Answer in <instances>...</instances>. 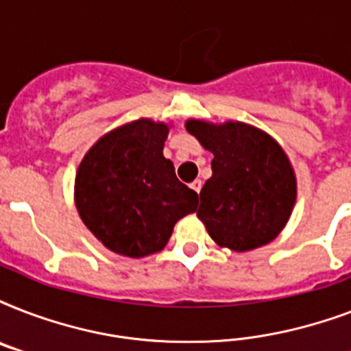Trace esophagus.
Segmentation results:
<instances>
[{
	"mask_svg": "<svg viewBox=\"0 0 351 351\" xmlns=\"http://www.w3.org/2000/svg\"><path fill=\"white\" fill-rule=\"evenodd\" d=\"M191 189L193 191H197V193H200V189H202V182L200 180H195L191 184Z\"/></svg>",
	"mask_w": 351,
	"mask_h": 351,
	"instance_id": "34e87169",
	"label": "esophagus"
}]
</instances>
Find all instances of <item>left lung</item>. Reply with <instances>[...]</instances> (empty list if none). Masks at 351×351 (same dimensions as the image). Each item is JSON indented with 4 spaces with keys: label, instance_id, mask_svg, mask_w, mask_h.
Instances as JSON below:
<instances>
[{
    "label": "left lung",
    "instance_id": "left-lung-1",
    "mask_svg": "<svg viewBox=\"0 0 351 351\" xmlns=\"http://www.w3.org/2000/svg\"><path fill=\"white\" fill-rule=\"evenodd\" d=\"M186 129L213 153V175L200 191L197 211L209 237L239 253L277 239L297 200V176L280 143L245 121L191 118Z\"/></svg>",
    "mask_w": 351,
    "mask_h": 351
}]
</instances>
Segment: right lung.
Segmentation results:
<instances>
[{"mask_svg": "<svg viewBox=\"0 0 351 351\" xmlns=\"http://www.w3.org/2000/svg\"><path fill=\"white\" fill-rule=\"evenodd\" d=\"M169 125L149 118L106 132L85 153L74 204L87 230L117 255L142 258L169 242L173 228L197 211L198 195L164 156Z\"/></svg>", "mask_w": 351, "mask_h": 351, "instance_id": "1", "label": "right lung"}]
</instances>
